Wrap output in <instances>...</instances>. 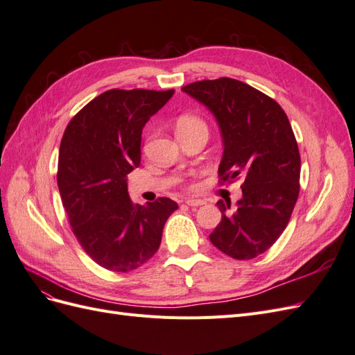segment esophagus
<instances>
[{
	"label": "esophagus",
	"instance_id": "obj_1",
	"mask_svg": "<svg viewBox=\"0 0 355 355\" xmlns=\"http://www.w3.org/2000/svg\"><path fill=\"white\" fill-rule=\"evenodd\" d=\"M185 204H187V206H189V207H200V206H202V204H206V201H204V200H192V198H189V200L185 201Z\"/></svg>",
	"mask_w": 355,
	"mask_h": 355
}]
</instances>
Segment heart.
I'll use <instances>...</instances> for the list:
<instances>
[{"label":"heart","mask_w":355,"mask_h":355,"mask_svg":"<svg viewBox=\"0 0 355 355\" xmlns=\"http://www.w3.org/2000/svg\"><path fill=\"white\" fill-rule=\"evenodd\" d=\"M197 128H206L207 130L206 123H204L200 116L192 115V114H184L178 118V121H176V132L178 133L197 130ZM187 188L189 191H194L197 187H196V184H188Z\"/></svg>","instance_id":"b5f03b06"}]
</instances>
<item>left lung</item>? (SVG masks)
Instances as JSON below:
<instances>
[{"label": "left lung", "mask_w": 355, "mask_h": 355, "mask_svg": "<svg viewBox=\"0 0 355 355\" xmlns=\"http://www.w3.org/2000/svg\"><path fill=\"white\" fill-rule=\"evenodd\" d=\"M214 114L223 137L219 182L243 178V198L218 201L222 220L209 235L220 252L247 261L265 253L292 216L300 189V155L283 108L243 81L222 77L182 87Z\"/></svg>", "instance_id": "8db88e82"}]
</instances>
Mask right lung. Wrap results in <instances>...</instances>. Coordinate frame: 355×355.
<instances>
[{"instance_id":"1","label":"right lung","mask_w":355,"mask_h":355,"mask_svg":"<svg viewBox=\"0 0 355 355\" xmlns=\"http://www.w3.org/2000/svg\"><path fill=\"white\" fill-rule=\"evenodd\" d=\"M175 90L103 92L72 116L63 133L58 187L75 239L105 270L128 272L158 250L178 209L167 197L141 206L127 175L141 164L142 128Z\"/></svg>"}]
</instances>
